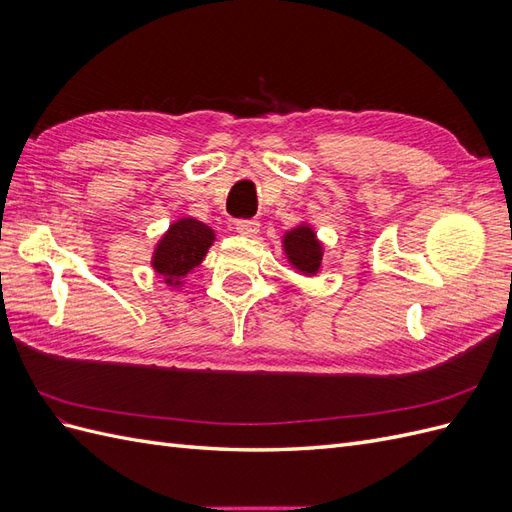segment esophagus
<instances>
[{
	"instance_id": "obj_1",
	"label": "esophagus",
	"mask_w": 512,
	"mask_h": 512,
	"mask_svg": "<svg viewBox=\"0 0 512 512\" xmlns=\"http://www.w3.org/2000/svg\"><path fill=\"white\" fill-rule=\"evenodd\" d=\"M235 230L243 237H256L258 230H260V224L256 220H237Z\"/></svg>"
}]
</instances>
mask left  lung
<instances>
[{
    "instance_id": "8db88e82",
    "label": "left lung",
    "mask_w": 512,
    "mask_h": 512,
    "mask_svg": "<svg viewBox=\"0 0 512 512\" xmlns=\"http://www.w3.org/2000/svg\"><path fill=\"white\" fill-rule=\"evenodd\" d=\"M282 250L288 258V265L292 269H297V273L314 277L322 271L324 245L318 239L312 224L301 222L286 230L282 237Z\"/></svg>"
}]
</instances>
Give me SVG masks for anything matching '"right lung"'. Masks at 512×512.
Here are the masks:
<instances>
[{
  "mask_svg": "<svg viewBox=\"0 0 512 512\" xmlns=\"http://www.w3.org/2000/svg\"><path fill=\"white\" fill-rule=\"evenodd\" d=\"M215 241V232L196 218H179L153 247L151 267L164 284L181 288L188 273H192L205 260L209 247Z\"/></svg>",
  "mask_w": 512,
  "mask_h": 512,
  "instance_id": "right-lung-1",
  "label": "right lung"
}]
</instances>
